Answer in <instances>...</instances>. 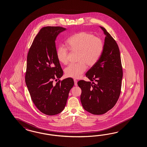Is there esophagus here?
<instances>
[{"label":"esophagus","instance_id":"34e87169","mask_svg":"<svg viewBox=\"0 0 147 147\" xmlns=\"http://www.w3.org/2000/svg\"><path fill=\"white\" fill-rule=\"evenodd\" d=\"M74 85L75 86H77L78 84H77V80L76 79H74Z\"/></svg>","mask_w":147,"mask_h":147}]
</instances>
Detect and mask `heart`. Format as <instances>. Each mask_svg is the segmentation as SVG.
I'll return each instance as SVG.
<instances>
[{
  "instance_id": "1",
  "label": "heart",
  "mask_w": 147,
  "mask_h": 147,
  "mask_svg": "<svg viewBox=\"0 0 147 147\" xmlns=\"http://www.w3.org/2000/svg\"><path fill=\"white\" fill-rule=\"evenodd\" d=\"M69 50L77 53L76 63L69 64L65 69L67 77L78 79L86 71L88 67L94 66L99 59L104 49L102 40L91 33L81 32L75 34L66 41ZM69 52L66 48L60 47L57 51V57L60 63L66 65L68 62Z\"/></svg>"
}]
</instances>
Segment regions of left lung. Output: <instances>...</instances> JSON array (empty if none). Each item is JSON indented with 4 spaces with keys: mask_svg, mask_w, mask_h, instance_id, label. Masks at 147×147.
I'll list each match as a JSON object with an SVG mask.
<instances>
[{
    "mask_svg": "<svg viewBox=\"0 0 147 147\" xmlns=\"http://www.w3.org/2000/svg\"><path fill=\"white\" fill-rule=\"evenodd\" d=\"M105 35L102 54L86 76L91 81H78L81 89L80 99L85 110L100 115L114 107L121 92L123 76L119 47L115 39L101 27Z\"/></svg>",
    "mask_w": 147,
    "mask_h": 147,
    "instance_id": "8db88e82",
    "label": "left lung"
}]
</instances>
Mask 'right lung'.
Masks as SVG:
<instances>
[{
  "label": "right lung",
  "mask_w": 147,
  "mask_h": 147,
  "mask_svg": "<svg viewBox=\"0 0 147 147\" xmlns=\"http://www.w3.org/2000/svg\"><path fill=\"white\" fill-rule=\"evenodd\" d=\"M66 28L44 27L29 48L25 81L34 104L44 114L56 115L66 106L68 94L74 86L71 78L57 81L63 71L57 57V36Z\"/></svg>",
  "instance_id": "add662e5"
}]
</instances>
